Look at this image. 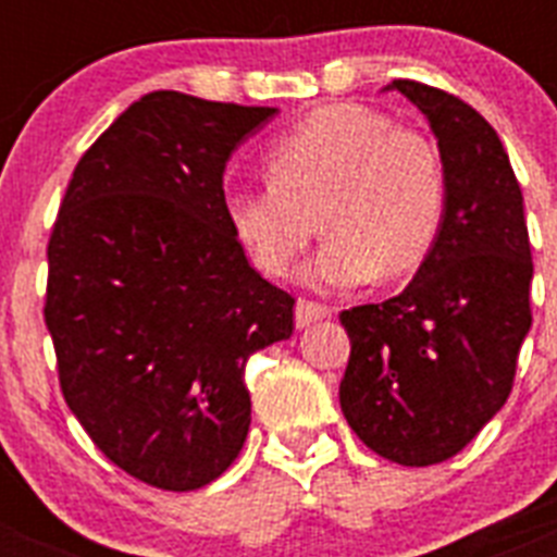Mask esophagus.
Listing matches in <instances>:
<instances>
[{
  "label": "esophagus",
  "instance_id": "esophagus-1",
  "mask_svg": "<svg viewBox=\"0 0 557 557\" xmlns=\"http://www.w3.org/2000/svg\"><path fill=\"white\" fill-rule=\"evenodd\" d=\"M329 314H332V309H329V307H323V304H314V301H307V298H301V301L295 304V326L307 329L309 323L323 321V318H329Z\"/></svg>",
  "mask_w": 557,
  "mask_h": 557
}]
</instances>
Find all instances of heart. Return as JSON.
Listing matches in <instances>:
<instances>
[{
	"mask_svg": "<svg viewBox=\"0 0 557 557\" xmlns=\"http://www.w3.org/2000/svg\"><path fill=\"white\" fill-rule=\"evenodd\" d=\"M268 181L225 195V220L270 278L293 273L318 225L307 278L354 289L416 273L446 214V166L424 133L357 102L318 108L270 145ZM319 220L314 221L313 218Z\"/></svg>",
	"mask_w": 557,
	"mask_h": 557,
	"instance_id": "heart-1",
	"label": "heart"
}]
</instances>
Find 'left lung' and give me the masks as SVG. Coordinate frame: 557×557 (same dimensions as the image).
Listing matches in <instances>:
<instances>
[{
  "mask_svg": "<svg viewBox=\"0 0 557 557\" xmlns=\"http://www.w3.org/2000/svg\"><path fill=\"white\" fill-rule=\"evenodd\" d=\"M424 113L446 166L437 243L405 293L346 309L339 407L359 441L398 466L455 457L508 401L533 323L524 200L494 127L460 97L393 81Z\"/></svg>",
  "mask_w": 557,
  "mask_h": 557,
  "instance_id": "obj_1",
  "label": "left lung"
}]
</instances>
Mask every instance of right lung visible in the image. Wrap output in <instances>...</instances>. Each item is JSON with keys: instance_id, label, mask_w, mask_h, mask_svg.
I'll use <instances>...</instances> for the list:
<instances>
[{"instance_id": "obj_1", "label": "right lung", "mask_w": 557, "mask_h": 557, "mask_svg": "<svg viewBox=\"0 0 557 557\" xmlns=\"http://www.w3.org/2000/svg\"><path fill=\"white\" fill-rule=\"evenodd\" d=\"M278 108L150 91L77 161L49 236L47 321L69 410L152 488L195 491L243 451L245 366L295 298L225 220L231 152Z\"/></svg>"}]
</instances>
